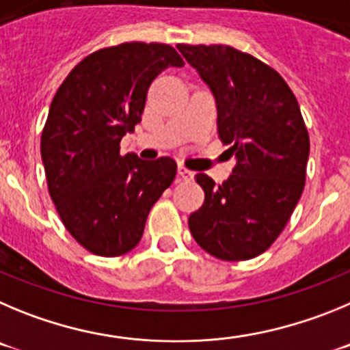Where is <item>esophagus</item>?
<instances>
[{"mask_svg": "<svg viewBox=\"0 0 350 350\" xmlns=\"http://www.w3.org/2000/svg\"><path fill=\"white\" fill-rule=\"evenodd\" d=\"M178 174L181 176V179H185V181H190V179H193V172L188 171L187 167H183V165H179L178 167Z\"/></svg>", "mask_w": 350, "mask_h": 350, "instance_id": "34e87169", "label": "esophagus"}]
</instances>
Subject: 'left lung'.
Returning a JSON list of instances; mask_svg holds the SVG:
<instances>
[{
  "instance_id": "1",
  "label": "left lung",
  "mask_w": 350,
  "mask_h": 350,
  "mask_svg": "<svg viewBox=\"0 0 350 350\" xmlns=\"http://www.w3.org/2000/svg\"><path fill=\"white\" fill-rule=\"evenodd\" d=\"M209 87L218 132L235 157L232 176L214 185L198 172L204 206L188 218L197 244L226 261L250 260L279 237L305 187L310 143L297 97L282 77L226 45H178Z\"/></svg>"
}]
</instances>
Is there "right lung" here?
Segmentation results:
<instances>
[{
	"instance_id": "1",
	"label": "right lung",
	"mask_w": 350,
	"mask_h": 350,
	"mask_svg": "<svg viewBox=\"0 0 350 350\" xmlns=\"http://www.w3.org/2000/svg\"><path fill=\"white\" fill-rule=\"evenodd\" d=\"M181 66L169 45L122 43L85 57L53 97L42 134L49 191L69 234L90 253L134 250L148 213L174 181L171 157L120 155V141L141 122L152 81Z\"/></svg>"
}]
</instances>
